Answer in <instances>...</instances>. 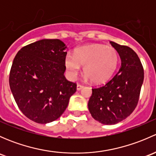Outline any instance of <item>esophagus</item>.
Instances as JSON below:
<instances>
[{"instance_id":"34e87169","label":"esophagus","mask_w":156,"mask_h":156,"mask_svg":"<svg viewBox=\"0 0 156 156\" xmlns=\"http://www.w3.org/2000/svg\"><path fill=\"white\" fill-rule=\"evenodd\" d=\"M84 87V86L83 85H81V84H77V90H81L82 88Z\"/></svg>"}]
</instances>
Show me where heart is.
Masks as SVG:
<instances>
[{
	"label": "heart",
	"instance_id": "1",
	"mask_svg": "<svg viewBox=\"0 0 156 156\" xmlns=\"http://www.w3.org/2000/svg\"><path fill=\"white\" fill-rule=\"evenodd\" d=\"M119 56L117 50L103 44H92L75 49L74 55L67 53L65 63L70 79L77 77L84 66V72L87 79L94 84H102L108 81L117 69Z\"/></svg>",
	"mask_w": 156,
	"mask_h": 156
}]
</instances>
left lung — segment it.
I'll use <instances>...</instances> for the list:
<instances>
[{
	"mask_svg": "<svg viewBox=\"0 0 156 156\" xmlns=\"http://www.w3.org/2000/svg\"><path fill=\"white\" fill-rule=\"evenodd\" d=\"M110 44L119 54L122 66L104 85L92 89L88 108L92 117L103 125H115L128 117L137 105L144 68L137 54L129 47Z\"/></svg>",
	"mask_w": 156,
	"mask_h": 156,
	"instance_id": "1",
	"label": "left lung"
}]
</instances>
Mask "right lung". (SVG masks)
Here are the masks:
<instances>
[{"label": "right lung", "instance_id": "obj_1", "mask_svg": "<svg viewBox=\"0 0 156 156\" xmlns=\"http://www.w3.org/2000/svg\"><path fill=\"white\" fill-rule=\"evenodd\" d=\"M67 47L59 39H42L23 47L10 72V87L17 106L30 120L47 124L67 108L76 84L66 80Z\"/></svg>", "mask_w": 156, "mask_h": 156}]
</instances>
